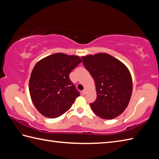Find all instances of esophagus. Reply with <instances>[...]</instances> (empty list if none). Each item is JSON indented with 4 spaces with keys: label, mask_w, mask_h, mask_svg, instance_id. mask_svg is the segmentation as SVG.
Here are the masks:
<instances>
[{
    "label": "esophagus",
    "mask_w": 159,
    "mask_h": 159,
    "mask_svg": "<svg viewBox=\"0 0 159 159\" xmlns=\"http://www.w3.org/2000/svg\"><path fill=\"white\" fill-rule=\"evenodd\" d=\"M82 93H83V94H86V93H87V89H84L82 91Z\"/></svg>",
    "instance_id": "esophagus-1"
}]
</instances>
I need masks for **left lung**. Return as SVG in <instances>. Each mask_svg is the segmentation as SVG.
Listing matches in <instances>:
<instances>
[{
	"instance_id": "left-lung-1",
	"label": "left lung",
	"mask_w": 159,
	"mask_h": 159,
	"mask_svg": "<svg viewBox=\"0 0 159 159\" xmlns=\"http://www.w3.org/2000/svg\"><path fill=\"white\" fill-rule=\"evenodd\" d=\"M82 59L96 84L97 98L91 108L100 118L114 119L124 112L130 100L133 80L129 70L107 53L83 56Z\"/></svg>"
}]
</instances>
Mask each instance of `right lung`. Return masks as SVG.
I'll use <instances>...</instances> for the list:
<instances>
[{"label":"right lung","instance_id":"right-lung-1","mask_svg":"<svg viewBox=\"0 0 159 159\" xmlns=\"http://www.w3.org/2000/svg\"><path fill=\"white\" fill-rule=\"evenodd\" d=\"M82 62L76 55L55 53L35 64L29 79V93L42 116L56 118L68 111L80 96L69 74Z\"/></svg>","mask_w":159,"mask_h":159}]
</instances>
